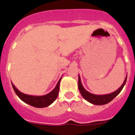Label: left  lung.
I'll list each match as a JSON object with an SVG mask.
<instances>
[{"label":"left lung","mask_w":135,"mask_h":135,"mask_svg":"<svg viewBox=\"0 0 135 135\" xmlns=\"http://www.w3.org/2000/svg\"><path fill=\"white\" fill-rule=\"evenodd\" d=\"M126 79H127V76H126V78H125L123 84H122L121 86L114 93H112L110 94H107V95H94V94H92L89 93V91H87L82 86V83H81L80 77V76H78V89H79L80 93L82 97L84 99L86 100L87 101H89V103L94 105H105L109 103L111 101H112L117 95L120 93L121 90H122V89H123L124 86L126 84Z\"/></svg>","instance_id":"1"}]
</instances>
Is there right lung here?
<instances>
[{
	"instance_id": "obj_1",
	"label": "right lung",
	"mask_w": 135,
	"mask_h": 135,
	"mask_svg": "<svg viewBox=\"0 0 135 135\" xmlns=\"http://www.w3.org/2000/svg\"><path fill=\"white\" fill-rule=\"evenodd\" d=\"M61 78L58 81L57 85L52 91L50 92L49 93L46 94L45 95H42V96H34V95H26V94L20 92L14 86L13 83H11V84L15 93L19 97L20 99L22 100L23 102H25L27 104H29L30 105H32L33 107H35V108H42L48 107L55 101L57 96H58V94H59V84H60V81L61 80Z\"/></svg>"
}]
</instances>
